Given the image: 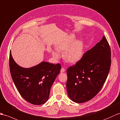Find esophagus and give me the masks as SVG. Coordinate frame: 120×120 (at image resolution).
<instances>
[{"label": "esophagus", "instance_id": "obj_1", "mask_svg": "<svg viewBox=\"0 0 120 120\" xmlns=\"http://www.w3.org/2000/svg\"><path fill=\"white\" fill-rule=\"evenodd\" d=\"M60 71H61V73H63V72H64V71H65V69H64V68H61Z\"/></svg>", "mask_w": 120, "mask_h": 120}]
</instances>
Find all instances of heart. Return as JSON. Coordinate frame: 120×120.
<instances>
[{
  "mask_svg": "<svg viewBox=\"0 0 120 120\" xmlns=\"http://www.w3.org/2000/svg\"><path fill=\"white\" fill-rule=\"evenodd\" d=\"M75 40V36L72 35L69 37L68 40L61 43L58 44L56 49L58 51H64L63 57L69 62L75 63L78 61L81 57L83 45V43L80 40ZM52 55L56 59L60 57V52L54 50L52 52Z\"/></svg>",
  "mask_w": 120,
  "mask_h": 120,
  "instance_id": "heart-1",
  "label": "heart"
}]
</instances>
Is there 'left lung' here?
Listing matches in <instances>:
<instances>
[{"mask_svg":"<svg viewBox=\"0 0 120 120\" xmlns=\"http://www.w3.org/2000/svg\"><path fill=\"white\" fill-rule=\"evenodd\" d=\"M111 66V49L105 36L67 69V91L72 101L81 103L95 97L103 86Z\"/></svg>","mask_w":120,"mask_h":120,"instance_id":"1","label":"left lung"}]
</instances>
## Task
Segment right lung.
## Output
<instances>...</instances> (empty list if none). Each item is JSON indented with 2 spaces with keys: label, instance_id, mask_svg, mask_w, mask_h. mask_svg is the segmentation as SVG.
<instances>
[{
  "label": "right lung",
  "instance_id": "add662e5",
  "mask_svg": "<svg viewBox=\"0 0 120 120\" xmlns=\"http://www.w3.org/2000/svg\"><path fill=\"white\" fill-rule=\"evenodd\" d=\"M9 65L13 82L22 98L34 105L45 103L51 86L60 73V64L42 62L32 68H23L15 62L10 51Z\"/></svg>",
  "mask_w": 120,
  "mask_h": 120
}]
</instances>
